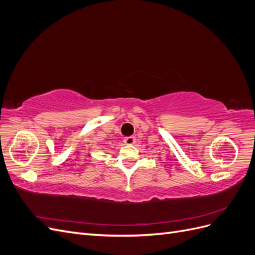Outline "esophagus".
<instances>
[{"label": "esophagus", "instance_id": "34e87169", "mask_svg": "<svg viewBox=\"0 0 255 255\" xmlns=\"http://www.w3.org/2000/svg\"><path fill=\"white\" fill-rule=\"evenodd\" d=\"M135 137L134 136H128V137H126L125 139H123V141H125L126 144H133L135 142Z\"/></svg>", "mask_w": 255, "mask_h": 255}]
</instances>
